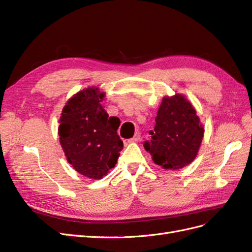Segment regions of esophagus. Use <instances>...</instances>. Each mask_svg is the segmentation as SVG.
<instances>
[{
	"label": "esophagus",
	"instance_id": "esophagus-1",
	"mask_svg": "<svg viewBox=\"0 0 252 252\" xmlns=\"http://www.w3.org/2000/svg\"><path fill=\"white\" fill-rule=\"evenodd\" d=\"M139 141H141V133L140 132L135 133V135L133 136L132 139L128 140V143H135V142H139Z\"/></svg>",
	"mask_w": 252,
	"mask_h": 252
}]
</instances>
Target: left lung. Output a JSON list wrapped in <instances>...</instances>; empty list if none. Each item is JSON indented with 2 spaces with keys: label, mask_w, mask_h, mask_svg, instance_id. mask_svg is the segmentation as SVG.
I'll return each mask as SVG.
<instances>
[{
  "label": "left lung",
  "mask_w": 252,
  "mask_h": 252,
  "mask_svg": "<svg viewBox=\"0 0 252 252\" xmlns=\"http://www.w3.org/2000/svg\"><path fill=\"white\" fill-rule=\"evenodd\" d=\"M144 148L152 161L164 169H181L196 158L204 136V127L195 108L185 95L164 96L156 118L155 130Z\"/></svg>",
  "instance_id": "left-lung-1"
}]
</instances>
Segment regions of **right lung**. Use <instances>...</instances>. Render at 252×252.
<instances>
[{
  "label": "right lung",
  "mask_w": 252,
  "mask_h": 252,
  "mask_svg": "<svg viewBox=\"0 0 252 252\" xmlns=\"http://www.w3.org/2000/svg\"><path fill=\"white\" fill-rule=\"evenodd\" d=\"M105 93L87 87L65 104L59 120L60 144L75 171L100 180L116 166L123 149L118 134L120 120L103 109Z\"/></svg>",
  "instance_id": "1"
}]
</instances>
